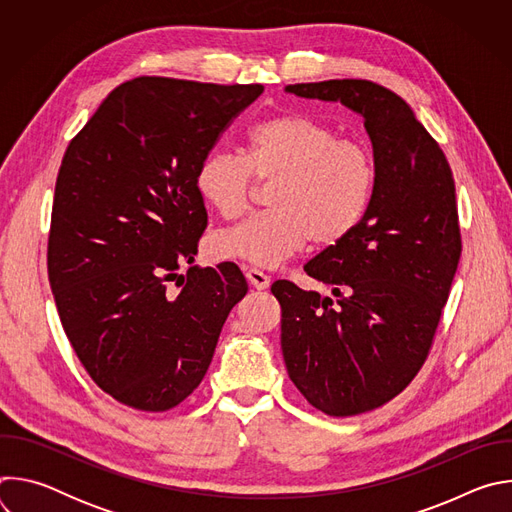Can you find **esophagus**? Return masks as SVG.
Listing matches in <instances>:
<instances>
[{
    "label": "esophagus",
    "mask_w": 512,
    "mask_h": 512,
    "mask_svg": "<svg viewBox=\"0 0 512 512\" xmlns=\"http://www.w3.org/2000/svg\"><path fill=\"white\" fill-rule=\"evenodd\" d=\"M247 279H249V283H251L255 289H267L269 283H271V277H269L265 271L257 269V267H249V269H247Z\"/></svg>",
    "instance_id": "esophagus-1"
}]
</instances>
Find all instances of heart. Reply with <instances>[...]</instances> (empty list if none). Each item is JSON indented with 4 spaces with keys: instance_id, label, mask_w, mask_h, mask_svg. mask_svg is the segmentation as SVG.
I'll list each match as a JSON object with an SVG mask.
<instances>
[{
    "instance_id": "1",
    "label": "heart",
    "mask_w": 512,
    "mask_h": 512,
    "mask_svg": "<svg viewBox=\"0 0 512 512\" xmlns=\"http://www.w3.org/2000/svg\"><path fill=\"white\" fill-rule=\"evenodd\" d=\"M259 184H273L271 210L253 214L212 241L214 255L275 267L308 243L334 247L346 241L367 214L377 162L358 139L300 111L259 121L247 135L245 154L216 152L196 174L206 204L233 221L243 216Z\"/></svg>"
}]
</instances>
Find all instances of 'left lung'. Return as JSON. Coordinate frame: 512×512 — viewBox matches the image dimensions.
I'll list each match as a JSON object with an SVG mask.
<instances>
[{"label":"left lung","instance_id":"1","mask_svg":"<svg viewBox=\"0 0 512 512\" xmlns=\"http://www.w3.org/2000/svg\"><path fill=\"white\" fill-rule=\"evenodd\" d=\"M364 117L377 186L358 229L306 263L332 298L279 279L281 350L289 379L332 417L397 397L431 350L462 255L456 184L446 154L411 107L362 79L289 85Z\"/></svg>","mask_w":512,"mask_h":512}]
</instances>
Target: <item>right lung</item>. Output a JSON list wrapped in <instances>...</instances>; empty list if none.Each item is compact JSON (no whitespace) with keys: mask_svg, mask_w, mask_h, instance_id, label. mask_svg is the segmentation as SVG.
Segmentation results:
<instances>
[{"mask_svg":"<svg viewBox=\"0 0 512 512\" xmlns=\"http://www.w3.org/2000/svg\"><path fill=\"white\" fill-rule=\"evenodd\" d=\"M261 93L263 85L137 77L109 93L64 152L48 281L85 371L127 407L180 405L247 294L233 261L178 269L194 261L208 223L198 168Z\"/></svg>","mask_w":512,"mask_h":512,"instance_id":"obj_1","label":"right lung"}]
</instances>
